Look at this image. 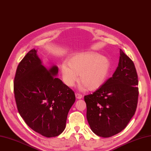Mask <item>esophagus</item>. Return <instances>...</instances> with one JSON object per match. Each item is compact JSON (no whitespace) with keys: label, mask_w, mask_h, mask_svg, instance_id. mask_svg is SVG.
Here are the masks:
<instances>
[{"label":"esophagus","mask_w":151,"mask_h":151,"mask_svg":"<svg viewBox=\"0 0 151 151\" xmlns=\"http://www.w3.org/2000/svg\"><path fill=\"white\" fill-rule=\"evenodd\" d=\"M75 96H76V98L77 99H81V98L83 97V96H82L81 94H78V93H76V94H75Z\"/></svg>","instance_id":"34e87169"}]
</instances>
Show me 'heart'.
Listing matches in <instances>:
<instances>
[{
	"label": "heart",
	"instance_id": "obj_1",
	"mask_svg": "<svg viewBox=\"0 0 151 151\" xmlns=\"http://www.w3.org/2000/svg\"><path fill=\"white\" fill-rule=\"evenodd\" d=\"M110 69L109 58L95 52H84L71 57L67 63H63L60 71L63 83L73 87L78 80L83 90L96 91L106 81Z\"/></svg>",
	"mask_w": 151,
	"mask_h": 151
}]
</instances>
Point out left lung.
I'll return each instance as SVG.
<instances>
[{
    "label": "left lung",
    "mask_w": 151,
    "mask_h": 151,
    "mask_svg": "<svg viewBox=\"0 0 151 151\" xmlns=\"http://www.w3.org/2000/svg\"><path fill=\"white\" fill-rule=\"evenodd\" d=\"M120 53L112 77L94 93L84 96L90 128L103 137L112 136L125 128L137 107L139 91L136 68L122 49Z\"/></svg>",
    "instance_id": "8db88e82"
}]
</instances>
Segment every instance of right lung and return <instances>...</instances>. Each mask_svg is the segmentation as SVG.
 Segmentation results:
<instances>
[{
  "mask_svg": "<svg viewBox=\"0 0 151 151\" xmlns=\"http://www.w3.org/2000/svg\"><path fill=\"white\" fill-rule=\"evenodd\" d=\"M58 68H45L33 49L19 62L14 79L18 112L35 132L51 137L65 128L67 115L75 95L56 76Z\"/></svg>",
  "mask_w": 151,
  "mask_h": 151,
  "instance_id": "add662e5",
  "label": "right lung"
}]
</instances>
